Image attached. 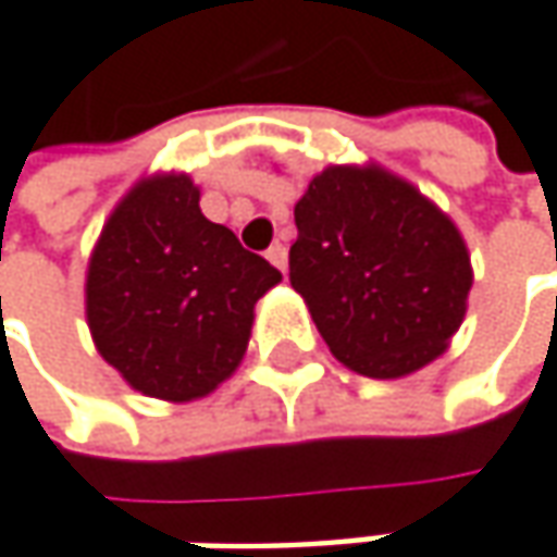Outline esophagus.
I'll use <instances>...</instances> for the list:
<instances>
[{"label": "esophagus", "instance_id": "esophagus-1", "mask_svg": "<svg viewBox=\"0 0 557 557\" xmlns=\"http://www.w3.org/2000/svg\"><path fill=\"white\" fill-rule=\"evenodd\" d=\"M268 261H271L277 271H283V274H286V246L274 243V246L268 248Z\"/></svg>", "mask_w": 557, "mask_h": 557}]
</instances>
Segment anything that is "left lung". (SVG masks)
Segmentation results:
<instances>
[{
    "mask_svg": "<svg viewBox=\"0 0 557 557\" xmlns=\"http://www.w3.org/2000/svg\"><path fill=\"white\" fill-rule=\"evenodd\" d=\"M289 283L334 359L369 377L435 362L463 324L473 264L457 223L377 163H334L296 201Z\"/></svg>",
    "mask_w": 557,
    "mask_h": 557,
    "instance_id": "8db88e82",
    "label": "left lung"
}]
</instances>
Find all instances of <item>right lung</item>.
<instances>
[{
	"mask_svg": "<svg viewBox=\"0 0 557 557\" xmlns=\"http://www.w3.org/2000/svg\"><path fill=\"white\" fill-rule=\"evenodd\" d=\"M188 173L138 180L87 261L84 314L97 352L157 400L213 394L243 362L255 302L280 271L211 223Z\"/></svg>",
	"mask_w": 557,
	"mask_h": 557,
	"instance_id": "obj_1",
	"label": "right lung"
}]
</instances>
